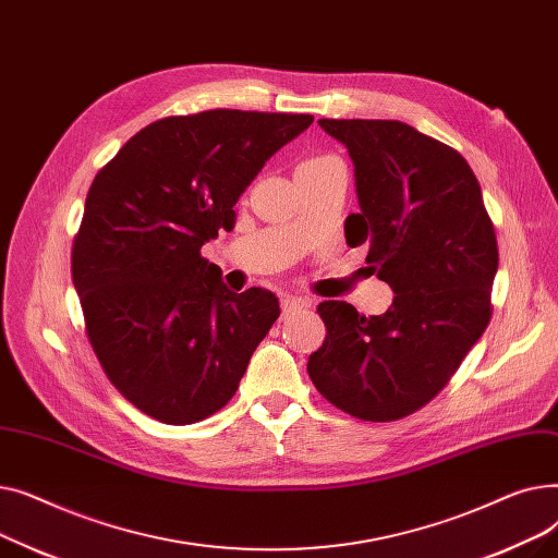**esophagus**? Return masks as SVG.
Returning a JSON list of instances; mask_svg holds the SVG:
<instances>
[{
  "mask_svg": "<svg viewBox=\"0 0 558 558\" xmlns=\"http://www.w3.org/2000/svg\"><path fill=\"white\" fill-rule=\"evenodd\" d=\"M307 305H310L307 299H301V296H284V299H282V314L289 316V314H294L296 310H303V307H307Z\"/></svg>",
  "mask_w": 558,
  "mask_h": 558,
  "instance_id": "1",
  "label": "esophagus"
}]
</instances>
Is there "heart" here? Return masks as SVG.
<instances>
[{"label":"heart","instance_id":"b5f03b06","mask_svg":"<svg viewBox=\"0 0 558 558\" xmlns=\"http://www.w3.org/2000/svg\"><path fill=\"white\" fill-rule=\"evenodd\" d=\"M324 160H330V156H312L307 160H303L299 167H307V165H316V162H324Z\"/></svg>","mask_w":558,"mask_h":558}]
</instances>
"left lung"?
Returning <instances> with one entry per match:
<instances>
[{"label":"left lung","instance_id":"8db88e82","mask_svg":"<svg viewBox=\"0 0 558 558\" xmlns=\"http://www.w3.org/2000/svg\"><path fill=\"white\" fill-rule=\"evenodd\" d=\"M355 165L362 213L348 246L393 289L391 307L364 316L345 301L316 312L328 328L310 355L314 387L341 412L398 421L441 391L484 335L497 240L475 173L452 146L396 120H318Z\"/></svg>","mask_w":558,"mask_h":558}]
</instances>
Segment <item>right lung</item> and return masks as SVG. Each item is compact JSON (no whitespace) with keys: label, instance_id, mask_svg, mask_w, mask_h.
Wrapping results in <instances>:
<instances>
[{"label":"right lung","instance_id":"right-lung-1","mask_svg":"<svg viewBox=\"0 0 558 558\" xmlns=\"http://www.w3.org/2000/svg\"><path fill=\"white\" fill-rule=\"evenodd\" d=\"M312 114L205 110L135 133L95 175L72 246L85 332L114 389L167 425L234 396L280 305L234 294L201 246L232 230L234 203Z\"/></svg>","mask_w":558,"mask_h":558}]
</instances>
